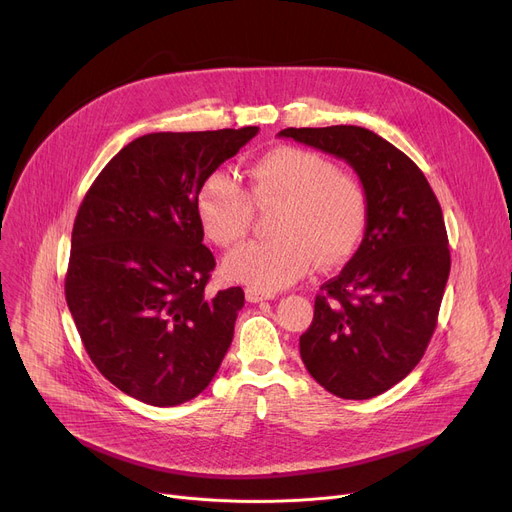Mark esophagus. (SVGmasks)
Instances as JSON below:
<instances>
[{
  "label": "esophagus",
  "mask_w": 512,
  "mask_h": 512,
  "mask_svg": "<svg viewBox=\"0 0 512 512\" xmlns=\"http://www.w3.org/2000/svg\"><path fill=\"white\" fill-rule=\"evenodd\" d=\"M245 297H247L249 303H259V301H270V299H274V292H265V290H259V288L249 286V288L245 290Z\"/></svg>",
  "instance_id": "obj_1"
}]
</instances>
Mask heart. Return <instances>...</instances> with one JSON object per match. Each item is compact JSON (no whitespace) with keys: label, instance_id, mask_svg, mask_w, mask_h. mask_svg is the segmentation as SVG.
<instances>
[{"label":"heart","instance_id":"b5f03b06","mask_svg":"<svg viewBox=\"0 0 512 512\" xmlns=\"http://www.w3.org/2000/svg\"><path fill=\"white\" fill-rule=\"evenodd\" d=\"M272 205H278L270 224L274 238L234 249L224 261L228 278L274 292L301 280L315 261L321 267L346 261L365 234L363 182L311 149L267 151L249 166L247 191L228 174L211 172L197 193L203 230L220 247L249 234L253 207Z\"/></svg>","mask_w":512,"mask_h":512}]
</instances>
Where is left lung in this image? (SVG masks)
<instances>
[{
    "instance_id": "8db88e82",
    "label": "left lung",
    "mask_w": 512,
    "mask_h": 512,
    "mask_svg": "<svg viewBox=\"0 0 512 512\" xmlns=\"http://www.w3.org/2000/svg\"><path fill=\"white\" fill-rule=\"evenodd\" d=\"M280 137L344 159L367 191L361 247L321 284L299 344L319 386L373 398L407 378L434 336L450 274L442 207L415 161L367 128H284Z\"/></svg>"
}]
</instances>
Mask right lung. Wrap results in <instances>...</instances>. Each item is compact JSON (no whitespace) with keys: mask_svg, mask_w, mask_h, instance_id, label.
I'll use <instances>...</instances> for the list:
<instances>
[{"mask_svg":"<svg viewBox=\"0 0 512 512\" xmlns=\"http://www.w3.org/2000/svg\"><path fill=\"white\" fill-rule=\"evenodd\" d=\"M257 130L145 134L110 159L78 207L68 309L103 378L145 405L195 398L228 353L245 292L205 288L215 259L197 193Z\"/></svg>","mask_w":512,"mask_h":512,"instance_id":"right-lung-1","label":"right lung"}]
</instances>
